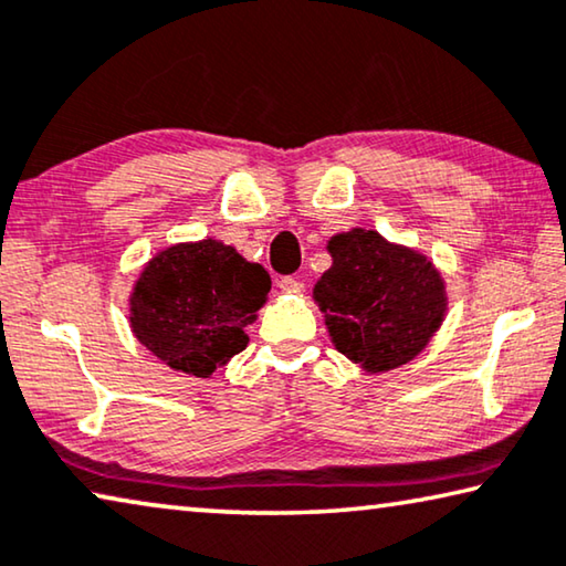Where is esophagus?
<instances>
[{
    "mask_svg": "<svg viewBox=\"0 0 566 566\" xmlns=\"http://www.w3.org/2000/svg\"><path fill=\"white\" fill-rule=\"evenodd\" d=\"M277 289H281L283 293H301L303 281H301V277H293V275H283L281 281H277Z\"/></svg>",
    "mask_w": 566,
    "mask_h": 566,
    "instance_id": "1",
    "label": "esophagus"
}]
</instances>
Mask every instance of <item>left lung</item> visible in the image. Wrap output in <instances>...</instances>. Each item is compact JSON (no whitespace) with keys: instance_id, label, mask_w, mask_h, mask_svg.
<instances>
[{"instance_id":"1","label":"left lung","mask_w":566,"mask_h":566,"mask_svg":"<svg viewBox=\"0 0 566 566\" xmlns=\"http://www.w3.org/2000/svg\"><path fill=\"white\" fill-rule=\"evenodd\" d=\"M326 248L334 263L313 285V298L336 349L369 374L412 361L448 311L438 268L377 230L338 232Z\"/></svg>"}]
</instances>
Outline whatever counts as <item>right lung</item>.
I'll return each instance as SVG.
<instances>
[{
	"label": "right lung",
	"instance_id": "right-lung-1",
	"mask_svg": "<svg viewBox=\"0 0 566 566\" xmlns=\"http://www.w3.org/2000/svg\"><path fill=\"white\" fill-rule=\"evenodd\" d=\"M271 291L263 265L220 240L179 242L144 265L128 298L132 332L174 371L210 377L248 346Z\"/></svg>",
	"mask_w": 566,
	"mask_h": 566
}]
</instances>
